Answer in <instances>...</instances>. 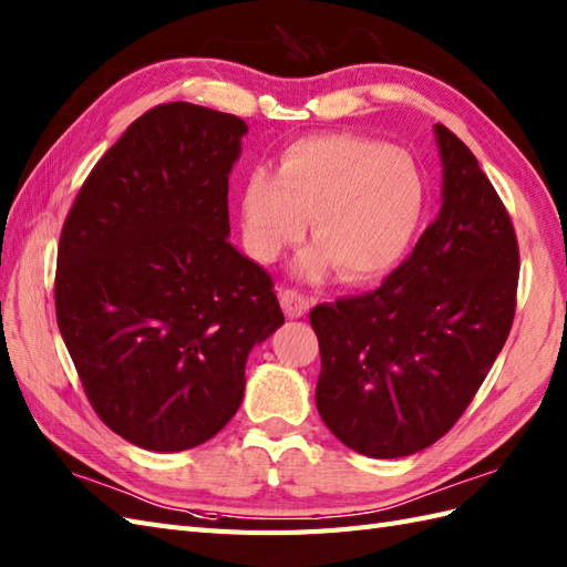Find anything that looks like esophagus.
I'll return each instance as SVG.
<instances>
[{
	"instance_id": "esophagus-1",
	"label": "esophagus",
	"mask_w": 567,
	"mask_h": 567,
	"mask_svg": "<svg viewBox=\"0 0 567 567\" xmlns=\"http://www.w3.org/2000/svg\"><path fill=\"white\" fill-rule=\"evenodd\" d=\"M280 305L289 319H299L309 309V297L297 292V289H280Z\"/></svg>"
}]
</instances>
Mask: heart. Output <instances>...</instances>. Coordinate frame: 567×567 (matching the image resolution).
Listing matches in <instances>:
<instances>
[{
    "label": "heart",
    "instance_id": "heart-1",
    "mask_svg": "<svg viewBox=\"0 0 567 567\" xmlns=\"http://www.w3.org/2000/svg\"><path fill=\"white\" fill-rule=\"evenodd\" d=\"M427 186L411 154L336 133L311 135L280 154L275 178L248 176L239 193L246 251L258 262L278 260L311 219L319 244L299 260L305 275L336 266L348 282L386 272L411 244L423 217Z\"/></svg>",
    "mask_w": 567,
    "mask_h": 567
}]
</instances>
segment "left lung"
Returning a JSON list of instances; mask_svg holds the SVG:
<instances>
[{"mask_svg":"<svg viewBox=\"0 0 567 567\" xmlns=\"http://www.w3.org/2000/svg\"><path fill=\"white\" fill-rule=\"evenodd\" d=\"M442 207L401 266L367 295L319 305L316 408L374 458L415 454L450 432L503 350L517 309L519 246L476 156L437 125Z\"/></svg>","mask_w":567,"mask_h":567,"instance_id":"1","label":"left lung"}]
</instances>
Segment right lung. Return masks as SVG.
<instances>
[{"label": "right lung", "mask_w": 567, "mask_h": 567, "mask_svg": "<svg viewBox=\"0 0 567 567\" xmlns=\"http://www.w3.org/2000/svg\"><path fill=\"white\" fill-rule=\"evenodd\" d=\"M246 130L205 105H154L62 224V340L96 415L142 450L215 437L241 405L248 352L285 323L270 275L227 241Z\"/></svg>", "instance_id": "add662e5"}]
</instances>
